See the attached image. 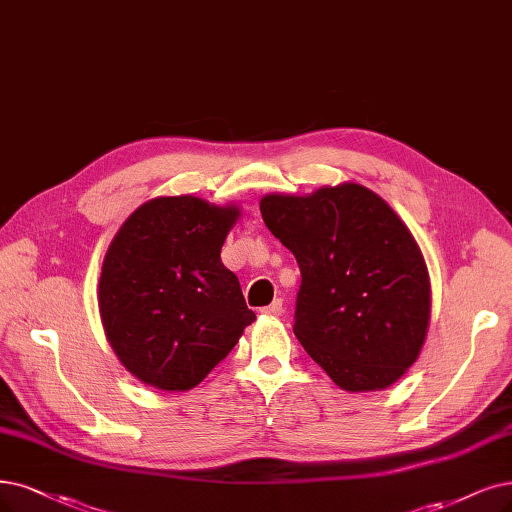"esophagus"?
I'll return each mask as SVG.
<instances>
[{
    "label": "esophagus",
    "instance_id": "esophagus-1",
    "mask_svg": "<svg viewBox=\"0 0 512 512\" xmlns=\"http://www.w3.org/2000/svg\"><path fill=\"white\" fill-rule=\"evenodd\" d=\"M282 312H285V306H282V299H274L270 306L261 308V314H266V316H280Z\"/></svg>",
    "mask_w": 512,
    "mask_h": 512
}]
</instances>
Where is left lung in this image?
<instances>
[{
  "mask_svg": "<svg viewBox=\"0 0 512 512\" xmlns=\"http://www.w3.org/2000/svg\"><path fill=\"white\" fill-rule=\"evenodd\" d=\"M268 230L301 272L293 331L348 392L382 390L415 363L430 323V278L418 242L358 183L259 202Z\"/></svg>",
  "mask_w": 512,
  "mask_h": 512,
  "instance_id": "1",
  "label": "left lung"
}]
</instances>
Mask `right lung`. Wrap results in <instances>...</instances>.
<instances>
[{
  "instance_id": "add662e5",
  "label": "right lung",
  "mask_w": 512,
  "mask_h": 512,
  "mask_svg": "<svg viewBox=\"0 0 512 512\" xmlns=\"http://www.w3.org/2000/svg\"><path fill=\"white\" fill-rule=\"evenodd\" d=\"M238 206L194 196L141 204L111 240L99 310L120 363L147 386H198L255 320L240 282L221 263Z\"/></svg>"
}]
</instances>
